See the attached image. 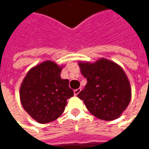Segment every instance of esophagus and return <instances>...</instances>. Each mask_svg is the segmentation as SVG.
<instances>
[{
  "instance_id": "obj_1",
  "label": "esophagus",
  "mask_w": 149,
  "mask_h": 149,
  "mask_svg": "<svg viewBox=\"0 0 149 149\" xmlns=\"http://www.w3.org/2000/svg\"><path fill=\"white\" fill-rule=\"evenodd\" d=\"M80 91H81V88H78V89H77V90H75L74 91V95L75 96H77L79 93H80Z\"/></svg>"
}]
</instances>
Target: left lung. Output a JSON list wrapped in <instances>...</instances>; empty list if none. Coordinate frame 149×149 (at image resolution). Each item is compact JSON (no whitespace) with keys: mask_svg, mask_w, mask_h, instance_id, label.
I'll return each mask as SVG.
<instances>
[{"mask_svg":"<svg viewBox=\"0 0 149 149\" xmlns=\"http://www.w3.org/2000/svg\"><path fill=\"white\" fill-rule=\"evenodd\" d=\"M78 65L87 84L77 97L88 110L105 121L121 116L131 100L130 84L123 69L104 58L94 63L80 61Z\"/></svg>","mask_w":149,"mask_h":149,"instance_id":"obj_1","label":"left lung"}]
</instances>
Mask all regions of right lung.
Segmentation results:
<instances>
[{"instance_id": "1", "label": "right lung", "mask_w": 149, "mask_h": 149, "mask_svg": "<svg viewBox=\"0 0 149 149\" xmlns=\"http://www.w3.org/2000/svg\"><path fill=\"white\" fill-rule=\"evenodd\" d=\"M63 66L46 60L31 68L19 88L24 109L39 123H51L64 112L67 99L73 96L69 80L60 77Z\"/></svg>"}]
</instances>
